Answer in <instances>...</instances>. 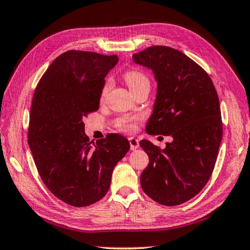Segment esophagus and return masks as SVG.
Returning <instances> with one entry per match:
<instances>
[{
	"label": "esophagus",
	"instance_id": "1",
	"mask_svg": "<svg viewBox=\"0 0 250 250\" xmlns=\"http://www.w3.org/2000/svg\"><path fill=\"white\" fill-rule=\"evenodd\" d=\"M129 140V145H130V149L131 150H136L139 147V141L138 139H136L134 137H131L128 139Z\"/></svg>",
	"mask_w": 250,
	"mask_h": 250
}]
</instances>
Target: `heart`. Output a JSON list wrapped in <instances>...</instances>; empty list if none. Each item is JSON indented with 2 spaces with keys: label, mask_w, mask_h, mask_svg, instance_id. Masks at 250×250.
Masks as SVG:
<instances>
[{
  "label": "heart",
  "mask_w": 250,
  "mask_h": 250,
  "mask_svg": "<svg viewBox=\"0 0 250 250\" xmlns=\"http://www.w3.org/2000/svg\"><path fill=\"white\" fill-rule=\"evenodd\" d=\"M123 78L127 86L134 93L137 92L140 89L145 87L150 88V79L144 72H141L139 69H129L124 73ZM111 88V81L110 79H106L103 83L102 90H101V98L103 99L109 92ZM139 121L138 117H125V119H121L116 123V126L119 127L120 130L126 131V133H131L136 129V126H137V122Z\"/></svg>",
  "instance_id": "heart-1"
}]
</instances>
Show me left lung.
<instances>
[{
    "label": "left lung",
    "mask_w": 250,
    "mask_h": 250,
    "mask_svg": "<svg viewBox=\"0 0 250 250\" xmlns=\"http://www.w3.org/2000/svg\"><path fill=\"white\" fill-rule=\"evenodd\" d=\"M133 60L151 68L158 82L146 131L173 138L163 150L140 141L149 157L140 185L160 205H182L198 194L213 172L223 134L218 93L206 70L178 50L153 45Z\"/></svg>",
    "instance_id": "8db88e82"
}]
</instances>
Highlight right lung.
Listing matches in <instances>:
<instances>
[{
    "mask_svg": "<svg viewBox=\"0 0 250 250\" xmlns=\"http://www.w3.org/2000/svg\"><path fill=\"white\" fill-rule=\"evenodd\" d=\"M116 55L70 50L51 63L32 97L28 144L42 182L60 200L87 207L109 190L113 168L130 146L117 134L96 145L83 119L99 109L104 77Z\"/></svg>",
    "mask_w": 250,
    "mask_h": 250,
    "instance_id": "add662e5",
    "label": "right lung"
}]
</instances>
